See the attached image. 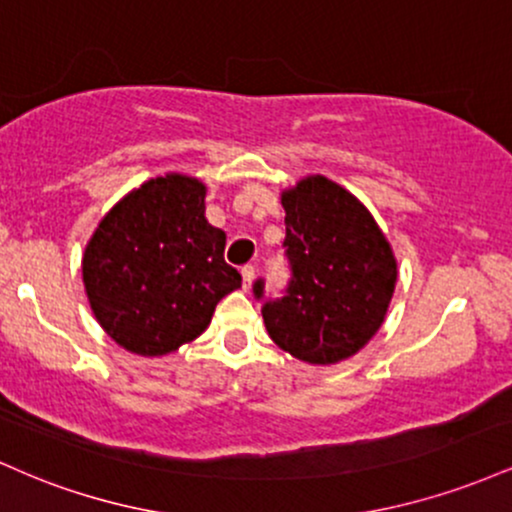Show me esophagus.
<instances>
[{"label":"esophagus","mask_w":512,"mask_h":512,"mask_svg":"<svg viewBox=\"0 0 512 512\" xmlns=\"http://www.w3.org/2000/svg\"><path fill=\"white\" fill-rule=\"evenodd\" d=\"M240 274H243V289L250 291L252 281H255V267H252V264H245V267L240 269Z\"/></svg>","instance_id":"34e87169"}]
</instances>
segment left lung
<instances>
[{"label":"left lung","mask_w":512,"mask_h":512,"mask_svg":"<svg viewBox=\"0 0 512 512\" xmlns=\"http://www.w3.org/2000/svg\"><path fill=\"white\" fill-rule=\"evenodd\" d=\"M289 296L267 303L272 342L310 366L349 361L383 327L397 286V257L366 204L325 175L281 190ZM262 281L255 284L262 296Z\"/></svg>","instance_id":"8db88e82"}]
</instances>
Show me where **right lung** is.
Listing matches in <instances>:
<instances>
[{"label":"right lung","mask_w":512,"mask_h":512,"mask_svg":"<svg viewBox=\"0 0 512 512\" xmlns=\"http://www.w3.org/2000/svg\"><path fill=\"white\" fill-rule=\"evenodd\" d=\"M204 199L195 175H156L115 202L88 238V305L129 354L158 358L195 342L216 303L243 284L223 260L226 233L207 221Z\"/></svg>","instance_id":"add662e5"}]
</instances>
